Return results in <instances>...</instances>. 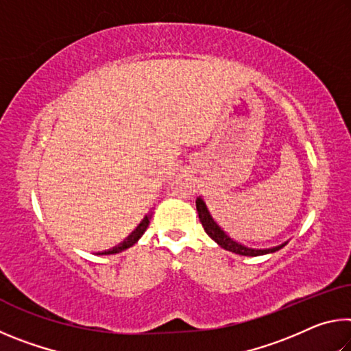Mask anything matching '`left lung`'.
<instances>
[{"label": "left lung", "mask_w": 351, "mask_h": 351, "mask_svg": "<svg viewBox=\"0 0 351 351\" xmlns=\"http://www.w3.org/2000/svg\"><path fill=\"white\" fill-rule=\"evenodd\" d=\"M197 210H198V217H199V221L203 224V228L206 230V234L210 237V239L217 243L218 246H221L223 249L229 252H234V254H239V255H245V257H258V255H265V254H272V252H277L278 249H282L283 246L288 245V241L282 243V245L274 246V247H268V249H254V247H247L245 245H241V243L235 241L234 239H230V237L224 232L221 229V226H219L213 217L210 215L209 209H207V204L206 201L198 197L197 198Z\"/></svg>", "instance_id": "left-lung-1"}]
</instances>
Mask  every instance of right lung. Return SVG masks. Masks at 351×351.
I'll use <instances>...</instances> for the list:
<instances>
[{
  "label": "right lung",
  "mask_w": 351,
  "mask_h": 351,
  "mask_svg": "<svg viewBox=\"0 0 351 351\" xmlns=\"http://www.w3.org/2000/svg\"><path fill=\"white\" fill-rule=\"evenodd\" d=\"M150 218H152V215L150 213H148V215H145L144 217V219H142V221L139 223V226L138 228H136L132 234H130L125 240H123L122 243H119L117 246H114V247H111V249H108V251H104V252H99V255H110V254H119V252H122V251H125V249H128V247H132L133 245H136V243H138V240L141 239L142 235H144V232L147 230V228H148V224H150Z\"/></svg>",
  "instance_id": "obj_1"
}]
</instances>
